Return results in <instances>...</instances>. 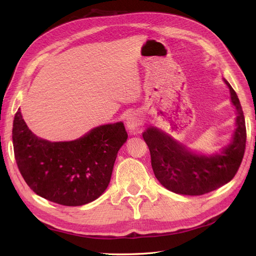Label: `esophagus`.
<instances>
[{
	"label": "esophagus",
	"mask_w": 256,
	"mask_h": 256,
	"mask_svg": "<svg viewBox=\"0 0 256 256\" xmlns=\"http://www.w3.org/2000/svg\"><path fill=\"white\" fill-rule=\"evenodd\" d=\"M141 124H142V118L138 113L132 112L127 116L126 125H127V127H128V129H129L131 134H138V129H140Z\"/></svg>",
	"instance_id": "34e87169"
}]
</instances>
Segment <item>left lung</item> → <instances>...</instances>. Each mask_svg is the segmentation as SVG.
<instances>
[{"label": "left lung", "mask_w": 256, "mask_h": 256, "mask_svg": "<svg viewBox=\"0 0 256 256\" xmlns=\"http://www.w3.org/2000/svg\"><path fill=\"white\" fill-rule=\"evenodd\" d=\"M224 82L236 106L237 128L233 142L220 154L205 157L190 152L157 128L150 127L143 132L154 174L168 190L186 196L205 194L233 180L242 164L246 141L244 116L236 92L226 79Z\"/></svg>", "instance_id": "8db88e82"}]
</instances>
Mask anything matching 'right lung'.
<instances>
[{"label":"right lung","mask_w":256,"mask_h":256,"mask_svg":"<svg viewBox=\"0 0 256 256\" xmlns=\"http://www.w3.org/2000/svg\"><path fill=\"white\" fill-rule=\"evenodd\" d=\"M127 138L124 124L116 122L79 140L51 143L32 134L20 109L12 125L14 158L23 180L36 194L65 206H81L102 194Z\"/></svg>","instance_id":"1"}]
</instances>
